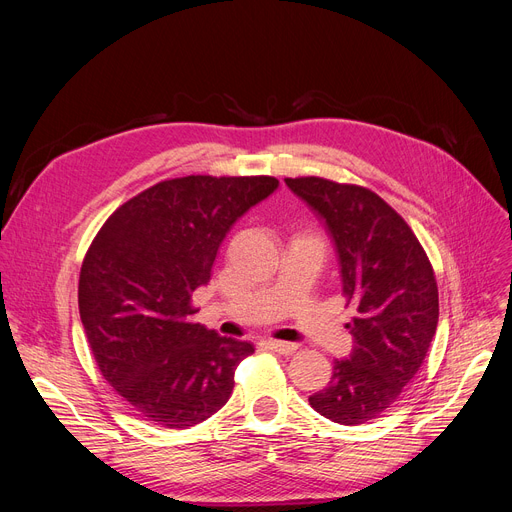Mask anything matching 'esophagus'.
<instances>
[{"mask_svg": "<svg viewBox=\"0 0 512 512\" xmlns=\"http://www.w3.org/2000/svg\"><path fill=\"white\" fill-rule=\"evenodd\" d=\"M265 346L272 348V351H276L280 355H292L299 348L294 342H280V340H267Z\"/></svg>", "mask_w": 512, "mask_h": 512, "instance_id": "34e87169", "label": "esophagus"}]
</instances>
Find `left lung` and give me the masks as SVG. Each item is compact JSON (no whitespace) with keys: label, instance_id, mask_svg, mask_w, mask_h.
I'll return each mask as SVG.
<instances>
[{"label":"left lung","instance_id":"left-lung-1","mask_svg":"<svg viewBox=\"0 0 512 512\" xmlns=\"http://www.w3.org/2000/svg\"><path fill=\"white\" fill-rule=\"evenodd\" d=\"M326 224L340 265L353 351L334 359L326 388L309 405L340 425H359L392 407L415 378L438 326V284L409 224L369 188L326 178H286Z\"/></svg>","mask_w":512,"mask_h":512}]
</instances>
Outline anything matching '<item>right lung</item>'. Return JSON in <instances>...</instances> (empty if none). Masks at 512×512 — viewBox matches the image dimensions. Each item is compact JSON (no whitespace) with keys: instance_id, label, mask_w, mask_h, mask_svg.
Masks as SVG:
<instances>
[{"instance_id":"right-lung-1","label":"right lung","mask_w":512,"mask_h":512,"mask_svg":"<svg viewBox=\"0 0 512 512\" xmlns=\"http://www.w3.org/2000/svg\"><path fill=\"white\" fill-rule=\"evenodd\" d=\"M272 176H184L118 207L80 267L78 309L103 378L143 419L184 429L218 413L251 342L193 324V292Z\"/></svg>"}]
</instances>
